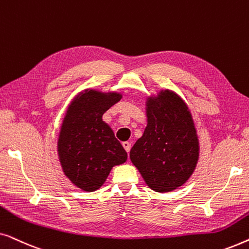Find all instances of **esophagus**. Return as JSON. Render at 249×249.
Instances as JSON below:
<instances>
[{"label":"esophagus","instance_id":"obj_1","mask_svg":"<svg viewBox=\"0 0 249 249\" xmlns=\"http://www.w3.org/2000/svg\"><path fill=\"white\" fill-rule=\"evenodd\" d=\"M122 146H124V148L125 149V152L129 153L130 152V148H131V144L129 142H122Z\"/></svg>","mask_w":249,"mask_h":249}]
</instances>
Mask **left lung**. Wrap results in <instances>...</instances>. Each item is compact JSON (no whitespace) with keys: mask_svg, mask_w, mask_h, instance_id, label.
Returning a JSON list of instances; mask_svg holds the SVG:
<instances>
[{"mask_svg":"<svg viewBox=\"0 0 249 249\" xmlns=\"http://www.w3.org/2000/svg\"><path fill=\"white\" fill-rule=\"evenodd\" d=\"M147 125L130 151V160L149 188L169 193L193 175L199 142L193 115L175 91L161 90L146 102Z\"/></svg>","mask_w":249,"mask_h":249,"instance_id":"obj_1","label":"left lung"}]
</instances>
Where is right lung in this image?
<instances>
[{"label": "right lung", "mask_w": 249, "mask_h": 249, "mask_svg": "<svg viewBox=\"0 0 249 249\" xmlns=\"http://www.w3.org/2000/svg\"><path fill=\"white\" fill-rule=\"evenodd\" d=\"M122 98L120 93L85 89L71 101L57 141L67 178L85 192H95L112 168L127 161V152L102 117Z\"/></svg>", "instance_id": "add662e5"}]
</instances>
